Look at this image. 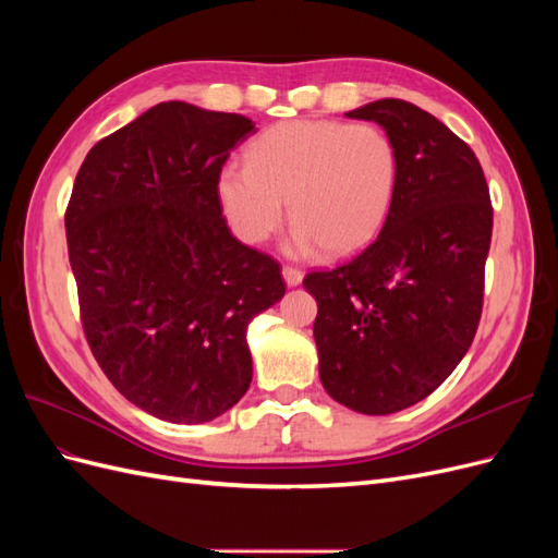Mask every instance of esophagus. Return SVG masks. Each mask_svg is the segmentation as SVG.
Listing matches in <instances>:
<instances>
[{
	"mask_svg": "<svg viewBox=\"0 0 558 558\" xmlns=\"http://www.w3.org/2000/svg\"><path fill=\"white\" fill-rule=\"evenodd\" d=\"M281 275H283V281L289 283V286H300V283H302V272H300L298 267L286 265V267L281 269Z\"/></svg>",
	"mask_w": 558,
	"mask_h": 558,
	"instance_id": "esophagus-1",
	"label": "esophagus"
}]
</instances>
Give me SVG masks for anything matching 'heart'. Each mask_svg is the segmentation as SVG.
<instances>
[{
  "label": "heart",
  "instance_id": "obj_1",
  "mask_svg": "<svg viewBox=\"0 0 558 558\" xmlns=\"http://www.w3.org/2000/svg\"><path fill=\"white\" fill-rule=\"evenodd\" d=\"M400 179L393 140L369 123L300 118L258 134L246 167L226 165L216 195L234 234L263 244L283 221L293 226L291 251L316 246L347 256L373 242L391 214Z\"/></svg>",
  "mask_w": 558,
  "mask_h": 558
}]
</instances>
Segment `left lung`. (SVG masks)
<instances>
[{
  "mask_svg": "<svg viewBox=\"0 0 558 558\" xmlns=\"http://www.w3.org/2000/svg\"><path fill=\"white\" fill-rule=\"evenodd\" d=\"M347 116L393 140L396 199L373 244L302 283L318 305L320 384L377 416L430 396L475 340L494 209L477 156L428 111L388 97Z\"/></svg>",
  "mask_w": 558,
  "mask_h": 558,
  "instance_id": "left-lung-1",
  "label": "left lung"
}]
</instances>
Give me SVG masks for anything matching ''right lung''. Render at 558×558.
Here are the masks:
<instances>
[{
  "label": "right lung",
  "instance_id": "1",
  "mask_svg": "<svg viewBox=\"0 0 558 558\" xmlns=\"http://www.w3.org/2000/svg\"><path fill=\"white\" fill-rule=\"evenodd\" d=\"M240 113L160 102L99 140L64 214L81 324L140 410L205 424L251 384V318L286 293L281 267L232 238L216 195Z\"/></svg>",
  "mask_w": 558,
  "mask_h": 558
}]
</instances>
